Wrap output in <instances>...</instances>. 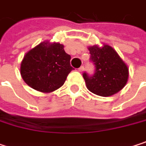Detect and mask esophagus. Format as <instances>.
Here are the masks:
<instances>
[{
    "instance_id": "esophagus-1",
    "label": "esophagus",
    "mask_w": 146,
    "mask_h": 146,
    "mask_svg": "<svg viewBox=\"0 0 146 146\" xmlns=\"http://www.w3.org/2000/svg\"><path fill=\"white\" fill-rule=\"evenodd\" d=\"M78 72L82 73V72H83V71L84 70V66H82V67H80V68H78Z\"/></svg>"
}]
</instances>
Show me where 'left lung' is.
Segmentation results:
<instances>
[{"mask_svg":"<svg viewBox=\"0 0 146 146\" xmlns=\"http://www.w3.org/2000/svg\"><path fill=\"white\" fill-rule=\"evenodd\" d=\"M90 61L95 64V73H84L87 89L100 96H111L120 91L127 84L129 68L117 51L110 45L90 46Z\"/></svg>","mask_w":146,"mask_h":146,"instance_id":"left-lung-1","label":"left lung"}]
</instances>
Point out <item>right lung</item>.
Wrapping results in <instances>:
<instances>
[{"label": "right lung", "instance_id": "1", "mask_svg": "<svg viewBox=\"0 0 146 146\" xmlns=\"http://www.w3.org/2000/svg\"><path fill=\"white\" fill-rule=\"evenodd\" d=\"M70 59L63 44L41 42L25 54L20 67L21 76L34 90L43 93L52 92L63 85L73 69Z\"/></svg>", "mask_w": 146, "mask_h": 146}]
</instances>
